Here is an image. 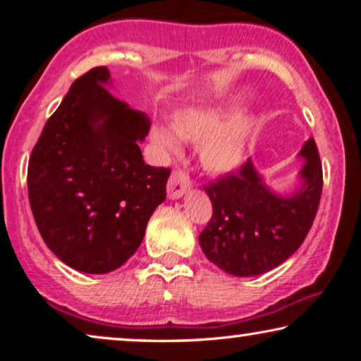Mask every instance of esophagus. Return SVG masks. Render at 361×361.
I'll return each mask as SVG.
<instances>
[{
  "label": "esophagus",
  "mask_w": 361,
  "mask_h": 361,
  "mask_svg": "<svg viewBox=\"0 0 361 361\" xmlns=\"http://www.w3.org/2000/svg\"><path fill=\"white\" fill-rule=\"evenodd\" d=\"M189 177H187L182 171H174L169 177V182H167V197H169L171 200L180 199V197H184L187 189H189Z\"/></svg>",
  "instance_id": "obj_1"
}]
</instances>
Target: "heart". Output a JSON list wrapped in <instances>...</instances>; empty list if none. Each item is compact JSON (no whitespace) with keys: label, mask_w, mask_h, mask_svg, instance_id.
Masks as SVG:
<instances>
[{"label":"heart","mask_w":361,"mask_h":361,"mask_svg":"<svg viewBox=\"0 0 361 361\" xmlns=\"http://www.w3.org/2000/svg\"><path fill=\"white\" fill-rule=\"evenodd\" d=\"M259 121L251 113H238L233 106H185L171 115V129L151 128V141L162 152L177 154V137L199 145V161L212 176H226L240 169L246 161L251 140Z\"/></svg>","instance_id":"b5f03b06"}]
</instances>
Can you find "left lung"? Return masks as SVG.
I'll list each match as a JSON object with an SVG mask.
<instances>
[{"label":"left lung","mask_w":361,"mask_h":361,"mask_svg":"<svg viewBox=\"0 0 361 361\" xmlns=\"http://www.w3.org/2000/svg\"><path fill=\"white\" fill-rule=\"evenodd\" d=\"M300 185L279 194L253 161L205 187L214 215L199 235L200 248L225 273L250 278L274 269L302 245L322 194V164L314 137L300 147Z\"/></svg>","instance_id":"1"}]
</instances>
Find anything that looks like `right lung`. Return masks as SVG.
<instances>
[{
	"label": "right lung",
	"instance_id": "right-lung-1",
	"mask_svg": "<svg viewBox=\"0 0 361 361\" xmlns=\"http://www.w3.org/2000/svg\"><path fill=\"white\" fill-rule=\"evenodd\" d=\"M95 67L72 83L29 157V204L49 250L71 268L105 274L140 248L152 212L166 200L171 169L145 164L146 113L106 88Z\"/></svg>",
	"mask_w": 361,
	"mask_h": 361
}]
</instances>
